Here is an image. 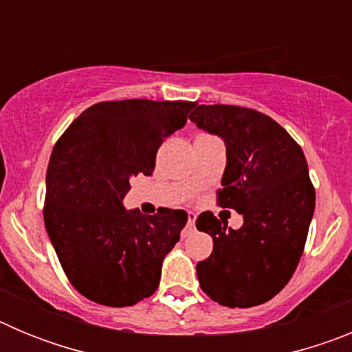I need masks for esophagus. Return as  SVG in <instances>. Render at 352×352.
<instances>
[{"label":"esophagus","mask_w":352,"mask_h":352,"mask_svg":"<svg viewBox=\"0 0 352 352\" xmlns=\"http://www.w3.org/2000/svg\"><path fill=\"white\" fill-rule=\"evenodd\" d=\"M186 229H194V226H195V219H197V217H195V213H188L186 214Z\"/></svg>","instance_id":"esophagus-1"}]
</instances>
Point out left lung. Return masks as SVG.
Segmentation results:
<instances>
[{"mask_svg": "<svg viewBox=\"0 0 352 352\" xmlns=\"http://www.w3.org/2000/svg\"><path fill=\"white\" fill-rule=\"evenodd\" d=\"M188 118L226 142L217 203L243 214L239 229L211 211L199 214L197 229L213 238L211 256L197 263L199 284L223 307L266 303L291 280L316 208L303 149L275 120L254 109L195 105Z\"/></svg>", "mask_w": 352, "mask_h": 352, "instance_id": "obj_1", "label": "left lung"}]
</instances>
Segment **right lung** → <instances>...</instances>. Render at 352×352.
Listing matches in <instances>:
<instances>
[{"label": "right lung", "instance_id": "obj_1", "mask_svg": "<svg viewBox=\"0 0 352 352\" xmlns=\"http://www.w3.org/2000/svg\"><path fill=\"white\" fill-rule=\"evenodd\" d=\"M195 102H98L52 148L43 222L61 268L84 298L132 307L158 287L162 261L178 243L183 210L126 211L130 179L155 169L162 142L186 123Z\"/></svg>", "mask_w": 352, "mask_h": 352}]
</instances>
